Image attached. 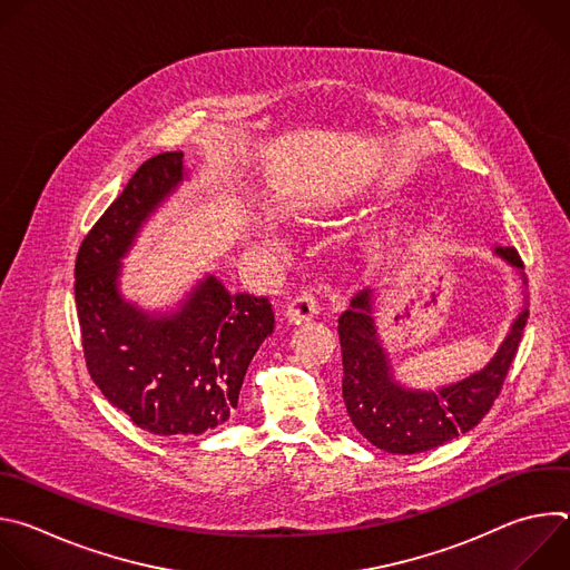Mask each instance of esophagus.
Masks as SVG:
<instances>
[{
    "label": "esophagus",
    "instance_id": "1",
    "mask_svg": "<svg viewBox=\"0 0 570 570\" xmlns=\"http://www.w3.org/2000/svg\"><path fill=\"white\" fill-rule=\"evenodd\" d=\"M317 308H320V299H317V295H315L313 291H304V293L295 295V297L288 302V306H286V315H288V320H291V322L299 324V322L311 320V317L317 313Z\"/></svg>",
    "mask_w": 570,
    "mask_h": 570
}]
</instances>
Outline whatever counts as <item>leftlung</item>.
Segmentation results:
<instances>
[{
  "label": "left lung",
  "mask_w": 570,
  "mask_h": 570,
  "mask_svg": "<svg viewBox=\"0 0 570 570\" xmlns=\"http://www.w3.org/2000/svg\"><path fill=\"white\" fill-rule=\"evenodd\" d=\"M497 253L523 268L514 248ZM370 311V291H361L338 317L343 399L354 429L367 442L401 455L435 449L480 424L503 390L528 320V311H523L484 370L438 392H413L392 381Z\"/></svg>",
  "instance_id": "8db88e82"
}]
</instances>
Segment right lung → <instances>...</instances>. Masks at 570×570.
<instances>
[{
	"label": "right lung",
	"mask_w": 570,
	"mask_h": 570,
	"mask_svg": "<svg viewBox=\"0 0 570 570\" xmlns=\"http://www.w3.org/2000/svg\"><path fill=\"white\" fill-rule=\"evenodd\" d=\"M180 180L183 153L148 157L86 234L73 266L88 372L112 405L155 435H200L227 422L255 352L275 330L268 297L227 293L214 277L161 320L119 299V259Z\"/></svg>",
	"instance_id": "1"
}]
</instances>
